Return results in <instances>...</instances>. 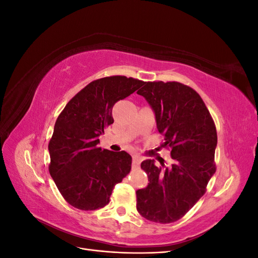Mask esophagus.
Returning a JSON list of instances; mask_svg holds the SVG:
<instances>
[{
  "mask_svg": "<svg viewBox=\"0 0 258 258\" xmlns=\"http://www.w3.org/2000/svg\"><path fill=\"white\" fill-rule=\"evenodd\" d=\"M141 161H142V158H141V157H139V156H135L134 160H132V167H134L135 169L139 168V166H140V163H141Z\"/></svg>",
  "mask_w": 258,
  "mask_h": 258,
  "instance_id": "1",
  "label": "esophagus"
}]
</instances>
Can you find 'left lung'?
<instances>
[{"label": "left lung", "mask_w": 258, "mask_h": 258, "mask_svg": "<svg viewBox=\"0 0 258 258\" xmlns=\"http://www.w3.org/2000/svg\"><path fill=\"white\" fill-rule=\"evenodd\" d=\"M138 95L151 104L157 129L165 137L160 148L171 153L170 168L144 160L148 185L137 190V210L146 220L169 224L182 218L207 191L215 173L217 134L199 93L178 82H144Z\"/></svg>", "instance_id": "1"}]
</instances>
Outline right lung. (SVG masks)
Here are the masks:
<instances>
[{"mask_svg": "<svg viewBox=\"0 0 258 258\" xmlns=\"http://www.w3.org/2000/svg\"><path fill=\"white\" fill-rule=\"evenodd\" d=\"M143 84L121 75L92 81L59 114L48 143V170L69 205L84 211L105 207L115 184L130 172L131 156L102 150L99 136L114 122V104Z\"/></svg>", "mask_w": 258, "mask_h": 258, "instance_id": "add662e5", "label": "right lung"}]
</instances>
